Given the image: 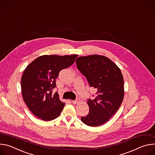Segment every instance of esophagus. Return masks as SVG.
Returning <instances> with one entry per match:
<instances>
[{
  "instance_id": "obj_1",
  "label": "esophagus",
  "mask_w": 155,
  "mask_h": 155,
  "mask_svg": "<svg viewBox=\"0 0 155 155\" xmlns=\"http://www.w3.org/2000/svg\"><path fill=\"white\" fill-rule=\"evenodd\" d=\"M80 98H77V99H76V100L72 101V102L74 104H77L79 103V102H80Z\"/></svg>"
}]
</instances>
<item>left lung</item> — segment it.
<instances>
[{"label": "left lung", "mask_w": 155, "mask_h": 155, "mask_svg": "<svg viewBox=\"0 0 155 155\" xmlns=\"http://www.w3.org/2000/svg\"><path fill=\"white\" fill-rule=\"evenodd\" d=\"M78 69L97 90L94 99H90L89 114L81 117L85 124L95 127L104 124L118 110L124 98V80L120 68L109 58L102 55L78 57Z\"/></svg>", "instance_id": "8db88e82"}]
</instances>
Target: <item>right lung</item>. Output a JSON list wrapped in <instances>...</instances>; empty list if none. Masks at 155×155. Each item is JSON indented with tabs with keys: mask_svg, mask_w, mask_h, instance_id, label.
Segmentation results:
<instances>
[{
	"mask_svg": "<svg viewBox=\"0 0 155 155\" xmlns=\"http://www.w3.org/2000/svg\"><path fill=\"white\" fill-rule=\"evenodd\" d=\"M77 54L43 55L34 60L24 71L21 77V92L30 111L44 121L58 117L65 103L61 102L57 92L56 78L59 72L75 62Z\"/></svg>",
	"mask_w": 155,
	"mask_h": 155,
	"instance_id": "right-lung-1",
	"label": "right lung"
}]
</instances>
